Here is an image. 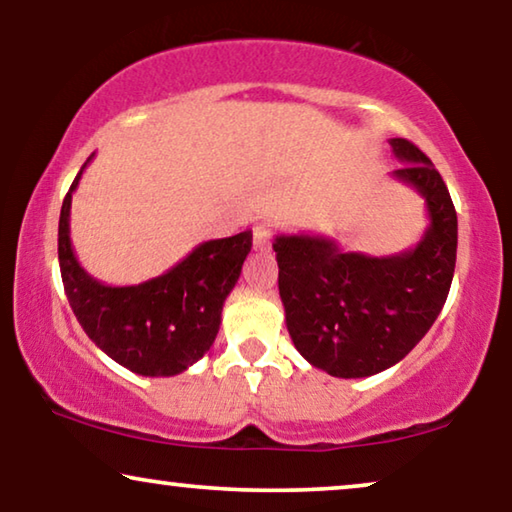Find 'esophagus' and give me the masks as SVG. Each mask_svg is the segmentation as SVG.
<instances>
[{
	"instance_id": "obj_1",
	"label": "esophagus",
	"mask_w": 512,
	"mask_h": 512,
	"mask_svg": "<svg viewBox=\"0 0 512 512\" xmlns=\"http://www.w3.org/2000/svg\"><path fill=\"white\" fill-rule=\"evenodd\" d=\"M270 242H272V226L270 223H258L254 228V249L256 251L270 249Z\"/></svg>"
}]
</instances>
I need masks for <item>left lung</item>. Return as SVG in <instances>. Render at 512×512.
<instances>
[{"instance_id": "left-lung-1", "label": "left lung", "mask_w": 512, "mask_h": 512, "mask_svg": "<svg viewBox=\"0 0 512 512\" xmlns=\"http://www.w3.org/2000/svg\"><path fill=\"white\" fill-rule=\"evenodd\" d=\"M391 177L424 198L429 226L391 256L342 251L324 235H277L286 328L307 363L333 377L382 373L412 352L443 310L457 263V212L436 167L408 139H389Z\"/></svg>"}]
</instances>
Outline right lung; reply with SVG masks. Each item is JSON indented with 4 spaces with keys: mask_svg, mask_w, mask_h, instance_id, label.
Returning <instances> with one entry per match:
<instances>
[{
    "mask_svg": "<svg viewBox=\"0 0 512 512\" xmlns=\"http://www.w3.org/2000/svg\"><path fill=\"white\" fill-rule=\"evenodd\" d=\"M90 156L62 200L58 226L60 275L69 305L90 340L109 359L144 377H172L214 345L228 293L251 251V230L195 247L163 275L132 286H109L88 275L69 237L72 193Z\"/></svg>",
    "mask_w": 512,
    "mask_h": 512,
    "instance_id": "1",
    "label": "right lung"
}]
</instances>
